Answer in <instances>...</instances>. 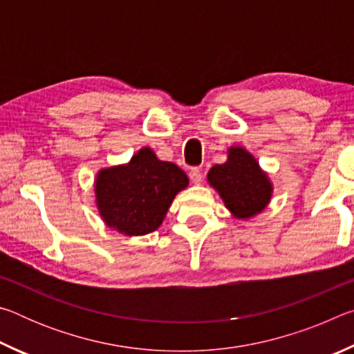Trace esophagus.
<instances>
[{
	"instance_id": "34e87169",
	"label": "esophagus",
	"mask_w": 354,
	"mask_h": 354,
	"mask_svg": "<svg viewBox=\"0 0 354 354\" xmlns=\"http://www.w3.org/2000/svg\"><path fill=\"white\" fill-rule=\"evenodd\" d=\"M189 176H190L192 183H194V184H200L203 181V173H201L200 169H190Z\"/></svg>"
}]
</instances>
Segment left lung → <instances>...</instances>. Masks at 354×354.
I'll list each match as a JSON object with an SVG mask.
<instances>
[{"mask_svg": "<svg viewBox=\"0 0 354 354\" xmlns=\"http://www.w3.org/2000/svg\"><path fill=\"white\" fill-rule=\"evenodd\" d=\"M207 181L236 218H250L262 212L272 198L273 187L267 173L242 147L227 149V160L209 170Z\"/></svg>", "mask_w": 354, "mask_h": 354, "instance_id": "left-lung-1", "label": "left lung"}]
</instances>
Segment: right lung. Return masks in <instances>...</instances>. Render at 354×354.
Listing matches in <instances>:
<instances>
[{
    "label": "right lung",
    "mask_w": 354,
    "mask_h": 354,
    "mask_svg": "<svg viewBox=\"0 0 354 354\" xmlns=\"http://www.w3.org/2000/svg\"><path fill=\"white\" fill-rule=\"evenodd\" d=\"M189 178L178 165L142 148L128 164L98 171L97 207L104 223L122 234L143 236L162 225L173 198L187 187Z\"/></svg>",
    "instance_id": "1"
}]
</instances>
